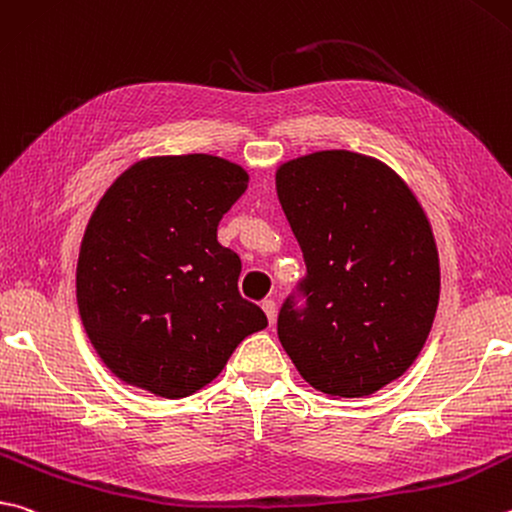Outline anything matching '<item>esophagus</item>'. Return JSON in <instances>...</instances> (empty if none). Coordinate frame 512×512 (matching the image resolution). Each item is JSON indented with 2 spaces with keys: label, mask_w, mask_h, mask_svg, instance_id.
<instances>
[{
  "label": "esophagus",
  "mask_w": 512,
  "mask_h": 512,
  "mask_svg": "<svg viewBox=\"0 0 512 512\" xmlns=\"http://www.w3.org/2000/svg\"><path fill=\"white\" fill-rule=\"evenodd\" d=\"M262 309H264V313H266V318H268V324H275V318H277V304H275V300H264L262 302Z\"/></svg>",
  "instance_id": "esophagus-1"
}]
</instances>
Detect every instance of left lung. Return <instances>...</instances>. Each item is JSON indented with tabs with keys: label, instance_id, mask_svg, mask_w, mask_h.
Returning a JSON list of instances; mask_svg holds the SVG:
<instances>
[{
	"label": "left lung",
	"instance_id": "obj_1",
	"mask_svg": "<svg viewBox=\"0 0 512 512\" xmlns=\"http://www.w3.org/2000/svg\"><path fill=\"white\" fill-rule=\"evenodd\" d=\"M275 181L306 264L277 315L282 347L320 392L374 394L430 336L441 288L430 221L401 176L356 152L288 161Z\"/></svg>",
	"mask_w": 512,
	"mask_h": 512
}]
</instances>
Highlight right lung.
Here are the masks:
<instances>
[{"instance_id": "obj_1", "label": "right lung", "mask_w": 512, "mask_h": 512, "mask_svg": "<svg viewBox=\"0 0 512 512\" xmlns=\"http://www.w3.org/2000/svg\"><path fill=\"white\" fill-rule=\"evenodd\" d=\"M246 188L248 174L219 156H156L100 199L82 237L76 295L91 345L120 380L188 396L268 324L239 295V255L217 241Z\"/></svg>"}]
</instances>
